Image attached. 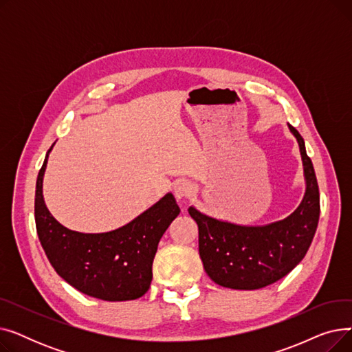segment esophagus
<instances>
[{
  "label": "esophagus",
  "mask_w": 352,
  "mask_h": 352,
  "mask_svg": "<svg viewBox=\"0 0 352 352\" xmlns=\"http://www.w3.org/2000/svg\"><path fill=\"white\" fill-rule=\"evenodd\" d=\"M194 191H195L194 184L187 179L178 181L174 187V194H175L177 199H186V198L191 197L194 194Z\"/></svg>",
  "instance_id": "1"
}]
</instances>
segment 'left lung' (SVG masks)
Wrapping results in <instances>:
<instances>
[{
  "label": "left lung",
  "instance_id": "obj_1",
  "mask_svg": "<svg viewBox=\"0 0 352 352\" xmlns=\"http://www.w3.org/2000/svg\"><path fill=\"white\" fill-rule=\"evenodd\" d=\"M300 146L305 192L287 218L265 226H239L217 219L195 207L188 212L198 226V250L210 278L226 288L258 289L281 280L305 256L320 219L316 171L300 133L288 124Z\"/></svg>",
  "mask_w": 352,
  "mask_h": 352
}]
</instances>
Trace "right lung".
Masks as SVG:
<instances>
[{"instance_id": "add662e5", "label": "right lung", "mask_w": 352, "mask_h": 352, "mask_svg": "<svg viewBox=\"0 0 352 352\" xmlns=\"http://www.w3.org/2000/svg\"><path fill=\"white\" fill-rule=\"evenodd\" d=\"M54 144L35 188L36 234L48 261L64 281L89 297L104 301L142 297L153 281V261L160 239L181 211L174 195L165 194L117 230L97 234L72 231L52 217L43 195L44 174Z\"/></svg>"}]
</instances>
